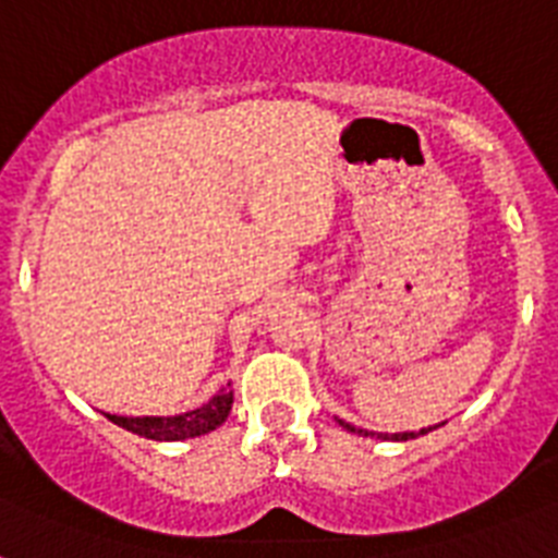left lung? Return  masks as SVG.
<instances>
[{"label":"left lung","instance_id":"left-lung-1","mask_svg":"<svg viewBox=\"0 0 558 558\" xmlns=\"http://www.w3.org/2000/svg\"><path fill=\"white\" fill-rule=\"evenodd\" d=\"M341 428H348V432L353 434H365V437H373V432H365V428H356V425L344 423V420H339ZM437 425H428V428H420V432H399V434H376V437H385V440H414V437H423V434L434 432Z\"/></svg>","mask_w":558,"mask_h":558}]
</instances>
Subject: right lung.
Returning a JSON list of instances; mask_svg holds the SVG:
<instances>
[{
    "label": "right lung",
    "instance_id": "obj_1",
    "mask_svg": "<svg viewBox=\"0 0 558 558\" xmlns=\"http://www.w3.org/2000/svg\"><path fill=\"white\" fill-rule=\"evenodd\" d=\"M231 402H234V390H231V381H228L226 388H219L217 393L205 402V405L185 411V414H173V416L107 414V416L116 425L126 428V432L138 434V437H147V440H159V442H173V440H187V437H202V434L219 428V425L228 420V414H231Z\"/></svg>",
    "mask_w": 558,
    "mask_h": 558
}]
</instances>
